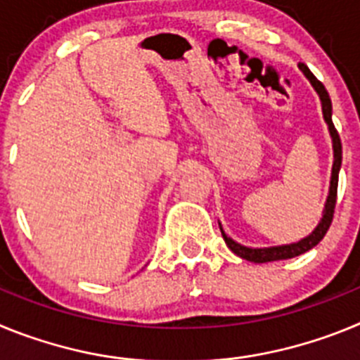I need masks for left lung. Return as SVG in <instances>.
<instances>
[{
    "label": "left lung",
    "mask_w": 360,
    "mask_h": 360,
    "mask_svg": "<svg viewBox=\"0 0 360 360\" xmlns=\"http://www.w3.org/2000/svg\"><path fill=\"white\" fill-rule=\"evenodd\" d=\"M301 72L307 75V79L310 81V84L314 86V90L317 91L321 98V106H323V117L324 122L328 124V131L330 136H332V144H333V165H332V180H330V193L328 198H326V203H324V211L323 218H321L319 225L314 229L310 236L303 238L297 243L290 245H279V247H265V249H250V247H245V245H240L238 241H234L232 238H229L224 232L221 225H219V231H221V236H224L225 243H227L229 249L236 256L243 257L247 262L254 263H266V262H279V259H290V257L299 256V254H304L307 250L314 249L317 243L324 238L326 231L332 225L333 219V209H335L337 202V184H339V169H341V162H342V146L341 139H339V133H337L335 126L332 122V101H330V95L326 91V88L323 86V82L317 81V77L314 73L308 70L307 65H299Z\"/></svg>",
    "instance_id": "left-lung-1"
}]
</instances>
